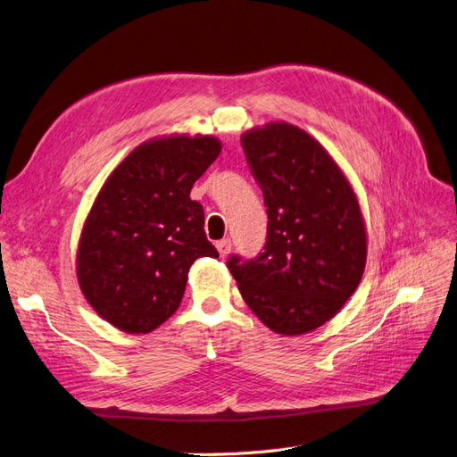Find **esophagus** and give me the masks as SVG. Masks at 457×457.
Listing matches in <instances>:
<instances>
[{"label":"esophagus","instance_id":"esophagus-1","mask_svg":"<svg viewBox=\"0 0 457 457\" xmlns=\"http://www.w3.org/2000/svg\"><path fill=\"white\" fill-rule=\"evenodd\" d=\"M215 247H217V252H219L220 257H227V255L230 253V240H228V238L219 240V242L215 244Z\"/></svg>","mask_w":457,"mask_h":457}]
</instances>
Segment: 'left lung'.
I'll return each instance as SVG.
<instances>
[{
	"label": "left lung",
	"mask_w": 457,
	"mask_h": 457,
	"mask_svg": "<svg viewBox=\"0 0 457 457\" xmlns=\"http://www.w3.org/2000/svg\"><path fill=\"white\" fill-rule=\"evenodd\" d=\"M262 190L267 244L257 259H228L240 294L280 336L331 320L362 280L368 234L349 179L312 135L270 121L242 135Z\"/></svg>",
	"instance_id": "left-lung-1"
}]
</instances>
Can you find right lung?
<instances>
[{
  "label": "right lung",
  "mask_w": 457,
  "mask_h": 457,
  "mask_svg": "<svg viewBox=\"0 0 457 457\" xmlns=\"http://www.w3.org/2000/svg\"><path fill=\"white\" fill-rule=\"evenodd\" d=\"M220 152L213 135L173 133L133 148L96 195L79 234L76 274L93 311L148 334L181 305L192 262L219 257L192 185Z\"/></svg>",
  "instance_id": "add662e5"
}]
</instances>
